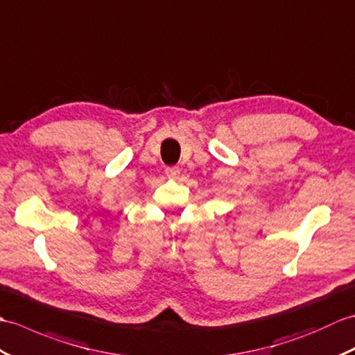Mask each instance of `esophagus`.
Masks as SVG:
<instances>
[{"instance_id": "esophagus-1", "label": "esophagus", "mask_w": 355, "mask_h": 355, "mask_svg": "<svg viewBox=\"0 0 355 355\" xmlns=\"http://www.w3.org/2000/svg\"><path fill=\"white\" fill-rule=\"evenodd\" d=\"M179 173H180L179 167H167V168H165V175H167L168 178H173V179L178 178Z\"/></svg>"}]
</instances>
